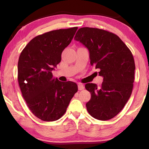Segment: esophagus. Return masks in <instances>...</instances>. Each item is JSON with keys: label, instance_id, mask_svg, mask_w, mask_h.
I'll return each instance as SVG.
<instances>
[{"label": "esophagus", "instance_id": "obj_1", "mask_svg": "<svg viewBox=\"0 0 149 149\" xmlns=\"http://www.w3.org/2000/svg\"><path fill=\"white\" fill-rule=\"evenodd\" d=\"M84 86L83 84H78V89H79V90H84Z\"/></svg>", "mask_w": 149, "mask_h": 149}]
</instances>
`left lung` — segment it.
<instances>
[{"instance_id":"1","label":"left lung","mask_w":149,"mask_h":149,"mask_svg":"<svg viewBox=\"0 0 149 149\" xmlns=\"http://www.w3.org/2000/svg\"><path fill=\"white\" fill-rule=\"evenodd\" d=\"M74 40L87 47L91 65L99 69V75L104 77L99 87L93 83L85 85L91 95L86 104L88 112L97 120L111 119L132 93L135 70L132 52L116 34L97 28H80Z\"/></svg>"}]
</instances>
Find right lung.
Instances as JSON below:
<instances>
[{"instance_id": "add662e5", "label": "right lung", "mask_w": 149, "mask_h": 149, "mask_svg": "<svg viewBox=\"0 0 149 149\" xmlns=\"http://www.w3.org/2000/svg\"><path fill=\"white\" fill-rule=\"evenodd\" d=\"M77 30V27L54 30L34 37L19 57L18 81L22 97L31 112L43 121L61 118L78 90L76 83L59 81L52 73Z\"/></svg>"}]
</instances>
